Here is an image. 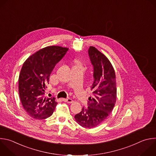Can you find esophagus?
Here are the masks:
<instances>
[{
    "label": "esophagus",
    "mask_w": 156,
    "mask_h": 156,
    "mask_svg": "<svg viewBox=\"0 0 156 156\" xmlns=\"http://www.w3.org/2000/svg\"><path fill=\"white\" fill-rule=\"evenodd\" d=\"M64 101H66L67 103H71L73 102V100L71 99V98H63L62 99Z\"/></svg>",
    "instance_id": "obj_1"
}]
</instances>
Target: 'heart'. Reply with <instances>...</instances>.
I'll return each instance as SVG.
<instances>
[{"mask_svg": "<svg viewBox=\"0 0 156 156\" xmlns=\"http://www.w3.org/2000/svg\"><path fill=\"white\" fill-rule=\"evenodd\" d=\"M75 64H76V66H80V61H78V60H75Z\"/></svg>", "mask_w": 156, "mask_h": 156, "instance_id": "obj_1", "label": "heart"}]
</instances>
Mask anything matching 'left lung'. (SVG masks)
<instances>
[{"label": "left lung", "instance_id": "1", "mask_svg": "<svg viewBox=\"0 0 156 156\" xmlns=\"http://www.w3.org/2000/svg\"><path fill=\"white\" fill-rule=\"evenodd\" d=\"M94 67L92 96L89 98L88 107L83 108L75 116L76 122L84 128L97 127L112 113L116 101L115 72L108 59L94 46L88 50Z\"/></svg>", "mask_w": 156, "mask_h": 156}]
</instances>
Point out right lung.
<instances>
[{"label":"right lung","mask_w":156,"mask_h":156,"mask_svg":"<svg viewBox=\"0 0 156 156\" xmlns=\"http://www.w3.org/2000/svg\"><path fill=\"white\" fill-rule=\"evenodd\" d=\"M69 48L50 46L29 56L19 76V94L22 105L33 118L45 119L53 115L58 104L55 98L44 96L51 73Z\"/></svg>","instance_id":"obj_1"}]
</instances>
